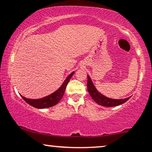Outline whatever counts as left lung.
I'll use <instances>...</instances> for the list:
<instances>
[{"label":"left lung","mask_w":152,"mask_h":152,"mask_svg":"<svg viewBox=\"0 0 152 152\" xmlns=\"http://www.w3.org/2000/svg\"><path fill=\"white\" fill-rule=\"evenodd\" d=\"M87 78H88V80H87V89H88V93H89L91 98L94 99V102L98 104L99 105L112 107V106L121 105V104L127 102L130 99V97L124 99H113L107 98V97L104 96L102 94L97 91L96 88L94 87L89 76H88Z\"/></svg>","instance_id":"8db88e82"}]
</instances>
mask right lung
Instances as JSON below:
<instances>
[{
	"label": "right lung",
	"mask_w": 152,
	"mask_h": 152,
	"mask_svg": "<svg viewBox=\"0 0 152 152\" xmlns=\"http://www.w3.org/2000/svg\"><path fill=\"white\" fill-rule=\"evenodd\" d=\"M74 74V72L71 73L65 80V81L64 82V83H63L62 86L60 87V88L57 90L56 92H54V93L48 96L40 99H26L25 97L22 96L21 97L26 103H28V104H29V105L34 106L35 108H37V109H44V108L51 107V106L58 104V103L60 102L61 99H62L63 96H64V92H65L66 86H67L69 80H70V78Z\"/></svg>",
	"instance_id": "1"
}]
</instances>
